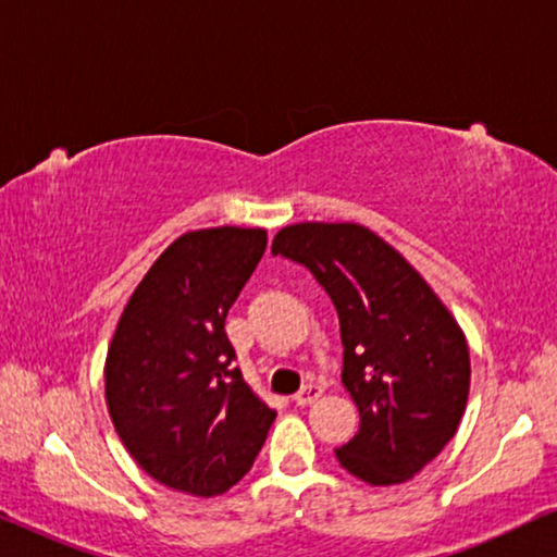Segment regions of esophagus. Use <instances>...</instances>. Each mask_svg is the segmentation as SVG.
<instances>
[{
  "instance_id": "34e87169",
  "label": "esophagus",
  "mask_w": 557,
  "mask_h": 557,
  "mask_svg": "<svg viewBox=\"0 0 557 557\" xmlns=\"http://www.w3.org/2000/svg\"><path fill=\"white\" fill-rule=\"evenodd\" d=\"M319 398H322V387L307 385L294 395V403H296V406H311V403H317Z\"/></svg>"
}]
</instances>
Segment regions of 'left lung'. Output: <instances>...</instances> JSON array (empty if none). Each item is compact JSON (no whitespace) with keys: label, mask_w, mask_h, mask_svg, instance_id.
I'll return each mask as SVG.
<instances>
[{"label":"left lung","mask_w":557,"mask_h":557,"mask_svg":"<svg viewBox=\"0 0 557 557\" xmlns=\"http://www.w3.org/2000/svg\"><path fill=\"white\" fill-rule=\"evenodd\" d=\"M273 256L307 265L339 314L342 383L360 429L337 448L342 469L393 486L429 467L459 431L471 360L456 317L421 273L360 223L281 227Z\"/></svg>","instance_id":"1"}]
</instances>
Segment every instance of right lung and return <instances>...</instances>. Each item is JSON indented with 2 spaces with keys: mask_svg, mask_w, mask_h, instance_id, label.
Listing matches in <instances>:
<instances>
[{
  "mask_svg": "<svg viewBox=\"0 0 557 557\" xmlns=\"http://www.w3.org/2000/svg\"><path fill=\"white\" fill-rule=\"evenodd\" d=\"M265 250L263 227L180 235L144 273L106 355L126 451L170 490L218 497L253 467L276 410L233 368L225 317Z\"/></svg>",
  "mask_w": 557,
  "mask_h": 557,
  "instance_id": "obj_1",
  "label": "right lung"
}]
</instances>
